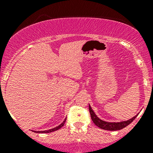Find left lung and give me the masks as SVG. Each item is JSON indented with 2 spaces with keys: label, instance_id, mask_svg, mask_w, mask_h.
Segmentation results:
<instances>
[{
  "label": "left lung",
  "instance_id": "obj_1",
  "mask_svg": "<svg viewBox=\"0 0 153 153\" xmlns=\"http://www.w3.org/2000/svg\"><path fill=\"white\" fill-rule=\"evenodd\" d=\"M89 113H90V115H91V118H92L94 124L96 125L97 126L101 128V129H106V130H110V131L120 130V129L126 127V126H128L129 124H131V123L135 120V118H136L137 115H136L135 116L132 117V118L127 120V121H121V122H107V121H103V120L100 119V118L95 115L94 111L92 110V109L91 108L90 105H89Z\"/></svg>",
  "mask_w": 153,
  "mask_h": 153
}]
</instances>
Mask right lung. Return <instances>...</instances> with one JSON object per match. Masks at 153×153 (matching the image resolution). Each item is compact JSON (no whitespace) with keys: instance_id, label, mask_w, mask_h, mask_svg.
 <instances>
[{"instance_id":"add662e5","label":"right lung","mask_w":153,"mask_h":153,"mask_svg":"<svg viewBox=\"0 0 153 153\" xmlns=\"http://www.w3.org/2000/svg\"><path fill=\"white\" fill-rule=\"evenodd\" d=\"M66 120H67V118H65V119H64V121H63V122L61 123V124H60L59 126H56V127H55V128H52V129H48V130H44V131H33V130H32V131H33V132H37V133H49V132H54V131H56V130H58V129H61V128L63 126H64V124H65Z\"/></svg>"}]
</instances>
